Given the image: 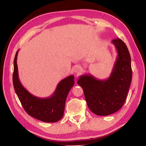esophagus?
<instances>
[{"label": "esophagus", "mask_w": 146, "mask_h": 146, "mask_svg": "<svg viewBox=\"0 0 146 146\" xmlns=\"http://www.w3.org/2000/svg\"><path fill=\"white\" fill-rule=\"evenodd\" d=\"M74 71L77 74H79V73H80L82 72V68H81L80 66H76V67H75L74 69Z\"/></svg>", "instance_id": "34e87169"}]
</instances>
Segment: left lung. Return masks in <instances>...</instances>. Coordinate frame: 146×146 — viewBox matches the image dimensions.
<instances>
[{
	"label": "left lung",
	"mask_w": 146,
	"mask_h": 146,
	"mask_svg": "<svg viewBox=\"0 0 146 146\" xmlns=\"http://www.w3.org/2000/svg\"><path fill=\"white\" fill-rule=\"evenodd\" d=\"M117 56L110 77L98 80L91 74L79 77L77 84L84 91L88 108L99 116L117 111L124 104L132 78L131 57L121 39L112 40Z\"/></svg>",
	"instance_id": "8db88e82"
}]
</instances>
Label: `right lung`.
<instances>
[{
    "instance_id": "obj_1",
    "label": "right lung",
    "mask_w": 146,
    "mask_h": 146,
    "mask_svg": "<svg viewBox=\"0 0 146 146\" xmlns=\"http://www.w3.org/2000/svg\"><path fill=\"white\" fill-rule=\"evenodd\" d=\"M16 52L13 74V86L25 111L29 115L44 122H56L62 118L66 98L74 85V76H69L61 80L54 94L48 98H39L29 92L19 81Z\"/></svg>"
}]
</instances>
